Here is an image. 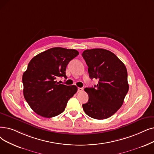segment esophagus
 <instances>
[{"instance_id":"34e87169","label":"esophagus","mask_w":154,"mask_h":154,"mask_svg":"<svg viewBox=\"0 0 154 154\" xmlns=\"http://www.w3.org/2000/svg\"><path fill=\"white\" fill-rule=\"evenodd\" d=\"M82 91H83V89L81 88H78V90H77V91H78L79 92H82Z\"/></svg>"}]
</instances>
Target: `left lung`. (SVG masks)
<instances>
[{
    "label": "left lung",
    "mask_w": 154,
    "mask_h": 154,
    "mask_svg": "<svg viewBox=\"0 0 154 154\" xmlns=\"http://www.w3.org/2000/svg\"><path fill=\"white\" fill-rule=\"evenodd\" d=\"M88 66L89 77L98 79L94 88H86L88 102L82 104L89 116L104 119L121 108L129 89L125 65L111 51L102 48L86 50L82 54Z\"/></svg>",
    "instance_id": "left-lung-1"
}]
</instances>
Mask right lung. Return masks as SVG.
<instances>
[{
  "label": "right lung",
  "mask_w": 154,
  "mask_h": 154,
  "mask_svg": "<svg viewBox=\"0 0 154 154\" xmlns=\"http://www.w3.org/2000/svg\"><path fill=\"white\" fill-rule=\"evenodd\" d=\"M79 54L75 50L55 47L31 60L23 75V94L26 101L36 114L52 118L63 112L77 88L74 85L60 84L57 79H66V66Z\"/></svg>",
  "instance_id": "add662e5"
}]
</instances>
